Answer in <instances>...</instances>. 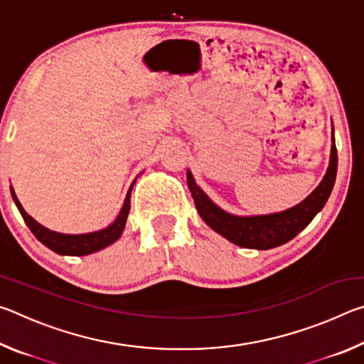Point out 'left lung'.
Instances as JSON below:
<instances>
[{
	"instance_id": "1",
	"label": "left lung",
	"mask_w": 364,
	"mask_h": 364,
	"mask_svg": "<svg viewBox=\"0 0 364 364\" xmlns=\"http://www.w3.org/2000/svg\"><path fill=\"white\" fill-rule=\"evenodd\" d=\"M337 175V147L332 134V149L329 168L326 171L323 181L313 193L299 205L289 208L286 212L273 215H260V217H236L226 213L217 207L208 197L197 186L193 175L188 170V188L193 194L197 212L205 223L220 232L232 244L247 249L267 250L278 247L294 239L297 234L308 226L315 218V215L324 207L329 199L331 191L334 188Z\"/></svg>"
}]
</instances>
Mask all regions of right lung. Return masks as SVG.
<instances>
[{"mask_svg":"<svg viewBox=\"0 0 364 364\" xmlns=\"http://www.w3.org/2000/svg\"><path fill=\"white\" fill-rule=\"evenodd\" d=\"M133 184H132V188H133ZM132 188L127 193L125 204H123L119 217H117V220L112 225L107 226L106 230L90 232V234H75V236H72V234H60V232L49 231L45 226L36 223V221L30 217L26 210H23L21 202L17 200V197L14 194V191H12V188H11V194H12V199H14V202H16L17 208H19L23 221H26V225L30 228V231L33 232V236L38 239L41 244H45L48 249L56 252V254L78 257V255L93 254V252L107 247V245L115 242L117 239L120 237L123 228H125V223H127L128 212H130Z\"/></svg>","mask_w":364,"mask_h":364,"instance_id":"add662e5","label":"right lung"}]
</instances>
